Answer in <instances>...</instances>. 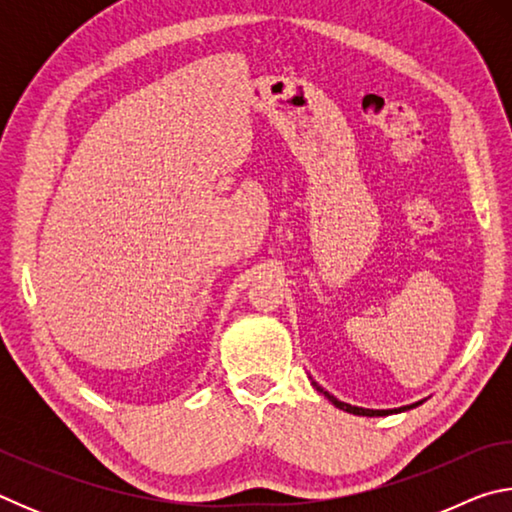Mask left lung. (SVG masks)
I'll return each mask as SVG.
<instances>
[{
	"instance_id": "8db88e82",
	"label": "left lung",
	"mask_w": 512,
	"mask_h": 512,
	"mask_svg": "<svg viewBox=\"0 0 512 512\" xmlns=\"http://www.w3.org/2000/svg\"><path fill=\"white\" fill-rule=\"evenodd\" d=\"M311 384H314L320 393H323L329 402H332L336 409H341V411H348V413H352V415H368V418H375V415H388V413H402V411H406V409H413V406H420L422 402H415V404H409V406H400V409H363V406H352V404H348V402H341V400H336L334 395H329L323 386H318L316 381H311Z\"/></svg>"
}]
</instances>
